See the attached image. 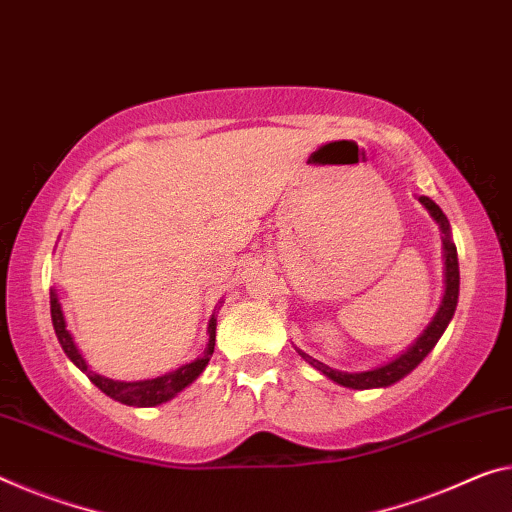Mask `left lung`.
<instances>
[{
	"label": "left lung",
	"mask_w": 512,
	"mask_h": 512,
	"mask_svg": "<svg viewBox=\"0 0 512 512\" xmlns=\"http://www.w3.org/2000/svg\"><path fill=\"white\" fill-rule=\"evenodd\" d=\"M419 203L423 208L430 212V217L435 219V224L439 226V231H442V247H444V295H442V302H439L435 316L426 325V329L414 338L412 345H407V348L400 352L389 361H384V364L375 366V368H368V371H355V373H348V371H338V368H332L327 364H322V361L313 359L311 355H306V352H300V357L306 361V364H311L316 371H320L329 380L341 384V387H348V389H384V387H391V384H396L403 380L405 375H410L416 366L421 364L423 359L430 355V350L435 348L439 338L446 332L448 322H451L453 313H455V306H458V293H460V267H458V249H455V242L451 238V224H448L446 215L442 212V208L437 206L435 201L428 199V196H416Z\"/></svg>",
	"instance_id": "1"
}]
</instances>
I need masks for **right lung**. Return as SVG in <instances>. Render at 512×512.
Returning <instances> with one entry per match:
<instances>
[{"label": "right lung", "instance_id": "add662e5", "mask_svg": "<svg viewBox=\"0 0 512 512\" xmlns=\"http://www.w3.org/2000/svg\"><path fill=\"white\" fill-rule=\"evenodd\" d=\"M50 313H52L54 332H57V338H59L61 348H64V352H66V357L73 361V364L80 368L82 373H86V377H89V380L96 384L102 393H107L109 398L119 400V403L130 405V407H155V405L167 403V400H171V398H176L180 391H183L185 387H190L196 377L206 371L212 352H215L217 316L212 313V318L208 322V343H206V348H203L201 355L194 361H187V364L178 366V368H174V371H169L164 375L148 377V380H132V382L112 380V377H105V375H98L96 371H91V366L86 364V359L82 357L80 348H77L73 334L68 332L64 309H61L59 295L54 288L50 290Z\"/></svg>", "mask_w": 512, "mask_h": 512}]
</instances>
